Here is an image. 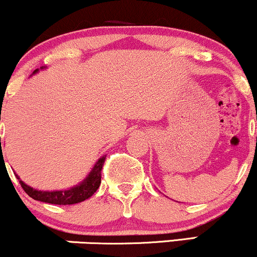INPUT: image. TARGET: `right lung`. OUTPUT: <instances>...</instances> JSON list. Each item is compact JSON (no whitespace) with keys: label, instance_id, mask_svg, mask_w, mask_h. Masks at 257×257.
Instances as JSON below:
<instances>
[{"label":"right lung","instance_id":"add662e5","mask_svg":"<svg viewBox=\"0 0 257 257\" xmlns=\"http://www.w3.org/2000/svg\"><path fill=\"white\" fill-rule=\"evenodd\" d=\"M37 70H35L36 73ZM1 120V117H0ZM0 146H1V138H0ZM105 157L100 158L97 161L96 165H94L92 171L88 175V177L79 186L74 187V188L66 189V191H56V192H42L37 191V189L31 188L25 184L23 181L19 180V177L17 176V178L19 180L20 186L24 189V192L27 193L30 198L35 199V200L43 201V203L48 204H54V205H71V204L81 203V201L86 200V199L91 198L92 195L96 193V191L99 188L100 184V178H102V169L104 165Z\"/></svg>","mask_w":257,"mask_h":257}]
</instances>
